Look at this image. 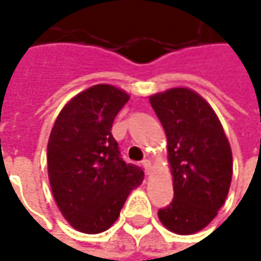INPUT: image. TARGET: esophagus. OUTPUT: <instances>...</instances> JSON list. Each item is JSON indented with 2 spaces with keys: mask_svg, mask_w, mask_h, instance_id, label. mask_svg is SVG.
<instances>
[{
  "mask_svg": "<svg viewBox=\"0 0 261 261\" xmlns=\"http://www.w3.org/2000/svg\"><path fill=\"white\" fill-rule=\"evenodd\" d=\"M142 165L146 172H149V171H150V161H149V159H144V161L142 162Z\"/></svg>",
  "mask_w": 261,
  "mask_h": 261,
  "instance_id": "1",
  "label": "esophagus"
}]
</instances>
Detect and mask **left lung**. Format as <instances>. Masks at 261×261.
Listing matches in <instances>:
<instances>
[{"label": "left lung", "instance_id": "obj_1", "mask_svg": "<svg viewBox=\"0 0 261 261\" xmlns=\"http://www.w3.org/2000/svg\"><path fill=\"white\" fill-rule=\"evenodd\" d=\"M168 140L174 198L159 209L165 226L179 235L198 232L218 215L232 179V152L209 103L186 87L150 96Z\"/></svg>", "mask_w": 261, "mask_h": 261}]
</instances>
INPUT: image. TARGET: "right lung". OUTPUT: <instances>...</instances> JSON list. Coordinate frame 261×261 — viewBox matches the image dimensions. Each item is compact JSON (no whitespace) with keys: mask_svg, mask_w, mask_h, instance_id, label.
<instances>
[{"mask_svg":"<svg viewBox=\"0 0 261 261\" xmlns=\"http://www.w3.org/2000/svg\"><path fill=\"white\" fill-rule=\"evenodd\" d=\"M130 96L96 85L74 96L60 112L48 142V174L63 216L77 231L99 233L118 219L142 168L127 164L112 137V124Z\"/></svg>","mask_w":261,"mask_h":261,"instance_id":"obj_1","label":"right lung"}]
</instances>
